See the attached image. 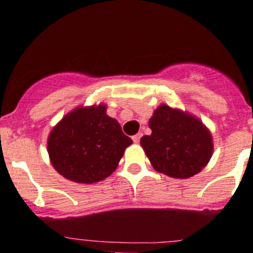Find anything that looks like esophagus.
Wrapping results in <instances>:
<instances>
[{
	"mask_svg": "<svg viewBox=\"0 0 253 253\" xmlns=\"http://www.w3.org/2000/svg\"><path fill=\"white\" fill-rule=\"evenodd\" d=\"M141 137H142V133H137V134H134L133 137H132V140H133L134 143H138L140 142Z\"/></svg>",
	"mask_w": 253,
	"mask_h": 253,
	"instance_id": "34e87169",
	"label": "esophagus"
}]
</instances>
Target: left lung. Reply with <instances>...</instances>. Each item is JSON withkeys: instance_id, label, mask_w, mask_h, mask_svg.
<instances>
[{"instance_id": "obj_1", "label": "left lung", "mask_w": 253, "mask_h": 253, "mask_svg": "<svg viewBox=\"0 0 253 253\" xmlns=\"http://www.w3.org/2000/svg\"><path fill=\"white\" fill-rule=\"evenodd\" d=\"M148 126L152 133L141 138V146L156 171L174 178H188L211 159V134L192 116L161 105Z\"/></svg>"}]
</instances>
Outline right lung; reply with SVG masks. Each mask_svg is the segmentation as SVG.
I'll use <instances>...</instances> for the list:
<instances>
[{
	"mask_svg": "<svg viewBox=\"0 0 253 253\" xmlns=\"http://www.w3.org/2000/svg\"><path fill=\"white\" fill-rule=\"evenodd\" d=\"M132 140L116 120L106 115V106L76 108L52 129L48 155L52 165L67 180L93 183L116 169Z\"/></svg>",
	"mask_w": 253,
	"mask_h": 253,
	"instance_id": "1",
	"label": "right lung"
}]
</instances>
